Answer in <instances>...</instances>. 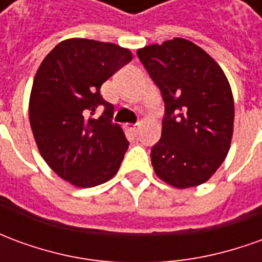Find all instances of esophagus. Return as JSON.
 Wrapping results in <instances>:
<instances>
[{"label":"esophagus","mask_w":262,"mask_h":262,"mask_svg":"<svg viewBox=\"0 0 262 262\" xmlns=\"http://www.w3.org/2000/svg\"><path fill=\"white\" fill-rule=\"evenodd\" d=\"M127 129L133 133H137L139 129H140V123H135V125H127Z\"/></svg>","instance_id":"obj_1"}]
</instances>
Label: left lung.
Instances as JSON below:
<instances>
[{"mask_svg": "<svg viewBox=\"0 0 262 262\" xmlns=\"http://www.w3.org/2000/svg\"><path fill=\"white\" fill-rule=\"evenodd\" d=\"M165 105L151 164L171 187L191 188L213 176L230 148L234 101L220 66L203 49L174 37L137 50Z\"/></svg>", "mask_w": 262, "mask_h": 262, "instance_id": "1", "label": "left lung"}]
</instances>
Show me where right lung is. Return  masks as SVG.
Listing matches in <instances>:
<instances>
[{
	"label": "right lung",
	"instance_id": "1",
	"mask_svg": "<svg viewBox=\"0 0 262 262\" xmlns=\"http://www.w3.org/2000/svg\"><path fill=\"white\" fill-rule=\"evenodd\" d=\"M132 57L114 43L74 37L37 69L29 99L33 137L49 167L74 187H97L119 170L129 142L101 85Z\"/></svg>",
	"mask_w": 262,
	"mask_h": 262
}]
</instances>
